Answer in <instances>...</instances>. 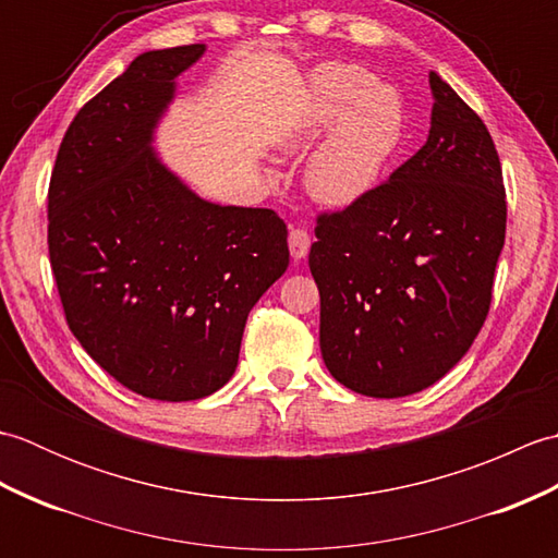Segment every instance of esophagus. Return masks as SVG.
<instances>
[{
    "instance_id": "34e87169",
    "label": "esophagus",
    "mask_w": 558,
    "mask_h": 558,
    "mask_svg": "<svg viewBox=\"0 0 558 558\" xmlns=\"http://www.w3.org/2000/svg\"><path fill=\"white\" fill-rule=\"evenodd\" d=\"M288 244H290V254L292 258H304L306 254H310V246H312V236L306 230H300L294 228L290 230V236H288Z\"/></svg>"
}]
</instances>
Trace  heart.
<instances>
[{
  "label": "heart",
  "mask_w": 558,
  "mask_h": 558,
  "mask_svg": "<svg viewBox=\"0 0 558 558\" xmlns=\"http://www.w3.org/2000/svg\"><path fill=\"white\" fill-rule=\"evenodd\" d=\"M405 108L400 93L357 64H324L276 136L282 153H302L318 138L304 184L318 204L350 206L369 194L400 146Z\"/></svg>",
  "instance_id": "b5f03b06"
}]
</instances>
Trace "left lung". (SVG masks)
I'll list each match as a JSON object with an SVG mask.
<instances>
[{
  "instance_id": "left-lung-1",
  "label": "left lung",
  "mask_w": 558,
  "mask_h": 558,
  "mask_svg": "<svg viewBox=\"0 0 558 558\" xmlns=\"http://www.w3.org/2000/svg\"><path fill=\"white\" fill-rule=\"evenodd\" d=\"M426 144L369 194L316 222L318 342L336 381L369 398L446 376L489 314L506 192L487 126L432 71Z\"/></svg>"
}]
</instances>
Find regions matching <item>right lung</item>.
I'll return each mask as SVG.
<instances>
[{
  "label": "right lung",
  "mask_w": 558,
  "mask_h": 558,
  "mask_svg": "<svg viewBox=\"0 0 558 558\" xmlns=\"http://www.w3.org/2000/svg\"><path fill=\"white\" fill-rule=\"evenodd\" d=\"M206 45L138 54L59 146L47 244L66 324L134 393L184 402L230 381L246 316L288 270L276 210L194 194L153 148L177 76Z\"/></svg>",
  "instance_id": "1"
}]
</instances>
